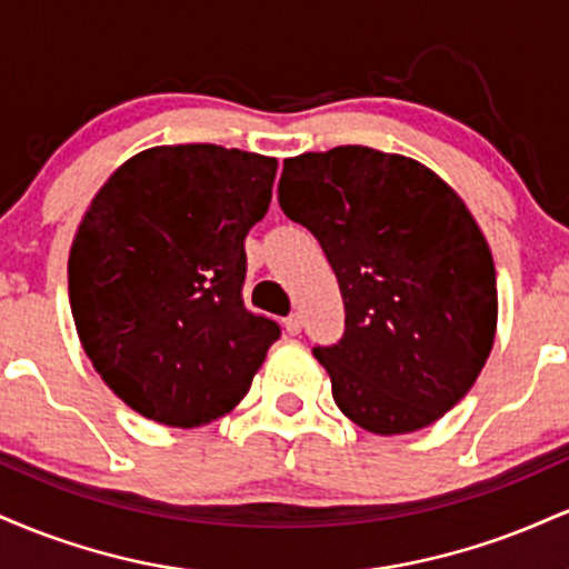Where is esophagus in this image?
Instances as JSON below:
<instances>
[{"instance_id":"34e87169","label":"esophagus","mask_w":569,"mask_h":569,"mask_svg":"<svg viewBox=\"0 0 569 569\" xmlns=\"http://www.w3.org/2000/svg\"><path fill=\"white\" fill-rule=\"evenodd\" d=\"M283 326L291 337L299 335V331H302V316H299V312H291V316L283 321Z\"/></svg>"}]
</instances>
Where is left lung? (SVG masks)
Masks as SVG:
<instances>
[{
    "label": "left lung",
    "mask_w": 569,
    "mask_h": 569,
    "mask_svg": "<svg viewBox=\"0 0 569 569\" xmlns=\"http://www.w3.org/2000/svg\"><path fill=\"white\" fill-rule=\"evenodd\" d=\"M278 202L342 291V339L312 348L337 407L380 436L447 415L498 326L492 253L466 202L420 162L350 143L286 160Z\"/></svg>",
    "instance_id": "obj_1"
}]
</instances>
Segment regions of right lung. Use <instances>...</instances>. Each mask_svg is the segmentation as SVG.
I'll list each match as a JSON object with an SVG mask.
<instances>
[{
    "label": "right lung",
    "instance_id": "right-lung-1",
    "mask_svg": "<svg viewBox=\"0 0 569 569\" xmlns=\"http://www.w3.org/2000/svg\"><path fill=\"white\" fill-rule=\"evenodd\" d=\"M278 160L217 143L130 158L90 202L69 253L77 335L130 409L173 428L238 407L280 337L243 302L246 234Z\"/></svg>",
    "mask_w": 569,
    "mask_h": 569
}]
</instances>
